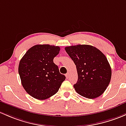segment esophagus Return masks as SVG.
<instances>
[{"label":"esophagus","instance_id":"34e87169","mask_svg":"<svg viewBox=\"0 0 126 126\" xmlns=\"http://www.w3.org/2000/svg\"><path fill=\"white\" fill-rule=\"evenodd\" d=\"M66 77L67 79H69V74L67 73L66 74Z\"/></svg>","mask_w":126,"mask_h":126}]
</instances>
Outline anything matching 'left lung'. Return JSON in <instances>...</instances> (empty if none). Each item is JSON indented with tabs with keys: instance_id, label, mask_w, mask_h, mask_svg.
<instances>
[{
	"instance_id": "8db88e82",
	"label": "left lung",
	"mask_w": 126,
	"mask_h": 126,
	"mask_svg": "<svg viewBox=\"0 0 126 126\" xmlns=\"http://www.w3.org/2000/svg\"><path fill=\"white\" fill-rule=\"evenodd\" d=\"M65 50L76 65L78 81L74 85L76 92L89 99L103 94L112 75L110 66L104 54L87 45L67 46Z\"/></svg>"
}]
</instances>
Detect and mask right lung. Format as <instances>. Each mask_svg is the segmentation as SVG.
I'll use <instances>...</instances> for the list:
<instances>
[{"mask_svg":"<svg viewBox=\"0 0 126 126\" xmlns=\"http://www.w3.org/2000/svg\"><path fill=\"white\" fill-rule=\"evenodd\" d=\"M60 50L59 46L37 45L29 49L20 61L21 83L26 92L34 98L43 100L52 96L66 79L53 62Z\"/></svg>","mask_w":126,"mask_h":126,"instance_id":"obj_1","label":"right lung"}]
</instances>
